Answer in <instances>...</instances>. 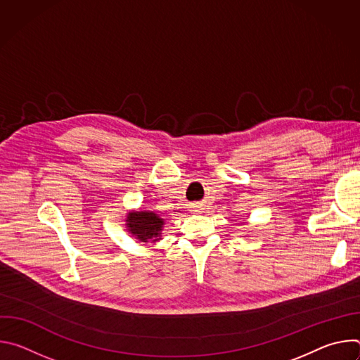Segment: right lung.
Returning <instances> with one entry per match:
<instances>
[{
  "instance_id": "add662e5",
  "label": "right lung",
  "mask_w": 360,
  "mask_h": 360,
  "mask_svg": "<svg viewBox=\"0 0 360 360\" xmlns=\"http://www.w3.org/2000/svg\"><path fill=\"white\" fill-rule=\"evenodd\" d=\"M165 222L155 212L138 211L129 212L127 215V229L128 232L139 239L141 242H157L161 239V232Z\"/></svg>"
}]
</instances>
